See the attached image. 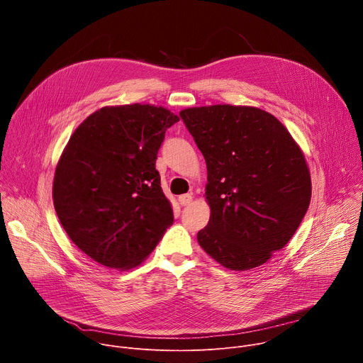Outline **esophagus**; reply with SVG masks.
<instances>
[{
  "label": "esophagus",
  "mask_w": 363,
  "mask_h": 363,
  "mask_svg": "<svg viewBox=\"0 0 363 363\" xmlns=\"http://www.w3.org/2000/svg\"><path fill=\"white\" fill-rule=\"evenodd\" d=\"M179 203L182 205V206H186V205H189L191 202H192V195L191 194H184V195H181L179 196Z\"/></svg>",
  "instance_id": "34e87169"
}]
</instances>
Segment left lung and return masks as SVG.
<instances>
[{
  "mask_svg": "<svg viewBox=\"0 0 363 363\" xmlns=\"http://www.w3.org/2000/svg\"><path fill=\"white\" fill-rule=\"evenodd\" d=\"M179 116L208 171L211 216L199 245L230 270L267 263L294 235L312 196L300 146L279 119L252 106L188 108Z\"/></svg>",
  "mask_w": 363,
  "mask_h": 363,
  "instance_id": "8db88e82",
  "label": "left lung"
}]
</instances>
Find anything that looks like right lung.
Returning a JSON list of instances; mask_svg holds the SVG:
<instances>
[{
  "label": "right lung",
  "instance_id": "add662e5",
  "mask_svg": "<svg viewBox=\"0 0 363 363\" xmlns=\"http://www.w3.org/2000/svg\"><path fill=\"white\" fill-rule=\"evenodd\" d=\"M178 121L162 106H106L70 136L56 167L53 202L70 240L99 264L139 266L174 223L155 164Z\"/></svg>",
  "mask_w": 363,
  "mask_h": 363
}]
</instances>
